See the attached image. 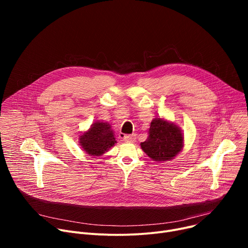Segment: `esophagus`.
<instances>
[{"label": "esophagus", "instance_id": "1", "mask_svg": "<svg viewBox=\"0 0 248 248\" xmlns=\"http://www.w3.org/2000/svg\"><path fill=\"white\" fill-rule=\"evenodd\" d=\"M137 140V136L136 135H125L124 137V140L126 142H135Z\"/></svg>", "mask_w": 248, "mask_h": 248}]
</instances>
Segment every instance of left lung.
<instances>
[{
  "label": "left lung",
  "instance_id": "obj_1",
  "mask_svg": "<svg viewBox=\"0 0 248 248\" xmlns=\"http://www.w3.org/2000/svg\"><path fill=\"white\" fill-rule=\"evenodd\" d=\"M184 136L174 123L157 117L152 121L149 137L140 142V148L151 159L165 162L174 159L183 149Z\"/></svg>",
  "mask_w": 248,
  "mask_h": 248
}]
</instances>
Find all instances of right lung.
<instances>
[{"instance_id":"obj_1","label":"right lung","mask_w":248,"mask_h":248,"mask_svg":"<svg viewBox=\"0 0 248 248\" xmlns=\"http://www.w3.org/2000/svg\"><path fill=\"white\" fill-rule=\"evenodd\" d=\"M79 144L88 155L99 157L113 147L116 140L110 124L97 121L79 137Z\"/></svg>"}]
</instances>
